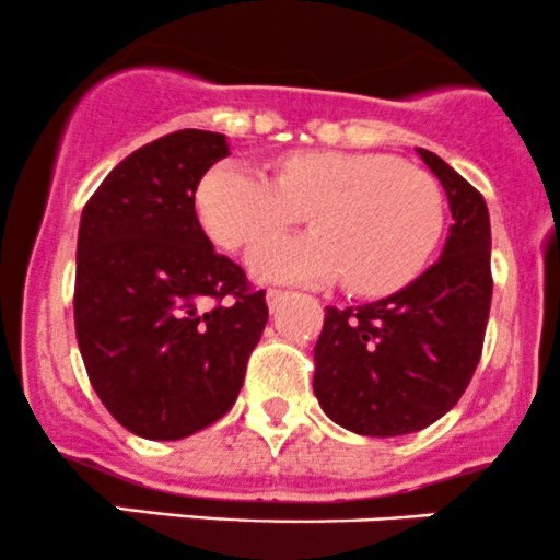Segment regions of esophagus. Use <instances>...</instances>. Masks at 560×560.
<instances>
[{
  "label": "esophagus",
  "mask_w": 560,
  "mask_h": 560,
  "mask_svg": "<svg viewBox=\"0 0 560 560\" xmlns=\"http://www.w3.org/2000/svg\"><path fill=\"white\" fill-rule=\"evenodd\" d=\"M287 298H290V292H284V290H268V292H265V301H268L270 312H276V308H279L281 303L287 301Z\"/></svg>",
  "instance_id": "1"
}]
</instances>
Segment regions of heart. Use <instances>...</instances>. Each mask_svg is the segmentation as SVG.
I'll return each mask as SVG.
<instances>
[{
	"mask_svg": "<svg viewBox=\"0 0 560 560\" xmlns=\"http://www.w3.org/2000/svg\"><path fill=\"white\" fill-rule=\"evenodd\" d=\"M206 233L248 246L310 213L316 231L275 236L248 254L262 281L319 284L347 276L358 295H389L420 276L442 238V189L422 167L369 151L306 149L281 156L276 178L244 162L202 175L195 195Z\"/></svg>",
	"mask_w": 560,
	"mask_h": 560,
	"instance_id": "b5f03b06",
	"label": "heart"
}]
</instances>
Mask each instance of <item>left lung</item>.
<instances>
[{"label": "left lung", "mask_w": 560, "mask_h": 560, "mask_svg": "<svg viewBox=\"0 0 560 560\" xmlns=\"http://www.w3.org/2000/svg\"><path fill=\"white\" fill-rule=\"evenodd\" d=\"M417 154L442 180L453 211L442 257L395 295L327 306L314 347L316 400L360 436H404L436 422L482 358L493 298L488 206L442 156Z\"/></svg>", "instance_id": "obj_1"}]
</instances>
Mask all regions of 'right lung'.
I'll return each mask as SVG.
<instances>
[{"label": "right lung", "instance_id": "add662e5", "mask_svg": "<svg viewBox=\"0 0 560 560\" xmlns=\"http://www.w3.org/2000/svg\"><path fill=\"white\" fill-rule=\"evenodd\" d=\"M228 154L224 135L178 129L118 162L81 213L78 347L105 409L143 439L228 415L268 322L265 290L195 213L197 184Z\"/></svg>", "mask_w": 560, "mask_h": 560}]
</instances>
